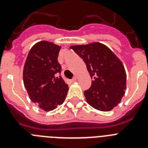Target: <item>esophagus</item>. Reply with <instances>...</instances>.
I'll return each instance as SVG.
<instances>
[{
  "label": "esophagus",
  "mask_w": 148,
  "mask_h": 148,
  "mask_svg": "<svg viewBox=\"0 0 148 148\" xmlns=\"http://www.w3.org/2000/svg\"><path fill=\"white\" fill-rule=\"evenodd\" d=\"M76 79H77L76 77H73V78H72V79H71V82H75V81H76Z\"/></svg>",
  "instance_id": "esophagus-1"
}]
</instances>
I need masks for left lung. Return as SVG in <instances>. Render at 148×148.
<instances>
[{
	"mask_svg": "<svg viewBox=\"0 0 148 148\" xmlns=\"http://www.w3.org/2000/svg\"><path fill=\"white\" fill-rule=\"evenodd\" d=\"M70 49L84 61L92 80L84 92L87 103L99 110H113L125 93L126 73L122 63L100 43L72 46Z\"/></svg>",
	"mask_w": 148,
	"mask_h": 148,
	"instance_id": "left-lung-1",
	"label": "left lung"
}]
</instances>
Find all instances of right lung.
Masks as SVG:
<instances>
[{
    "mask_svg": "<svg viewBox=\"0 0 148 148\" xmlns=\"http://www.w3.org/2000/svg\"><path fill=\"white\" fill-rule=\"evenodd\" d=\"M60 49L59 46L46 40L35 44L23 67V84L29 96L45 111L53 110L62 104L69 89L60 75Z\"/></svg>",
    "mask_w": 148,
    "mask_h": 148,
    "instance_id": "add662e5",
    "label": "right lung"
}]
</instances>
